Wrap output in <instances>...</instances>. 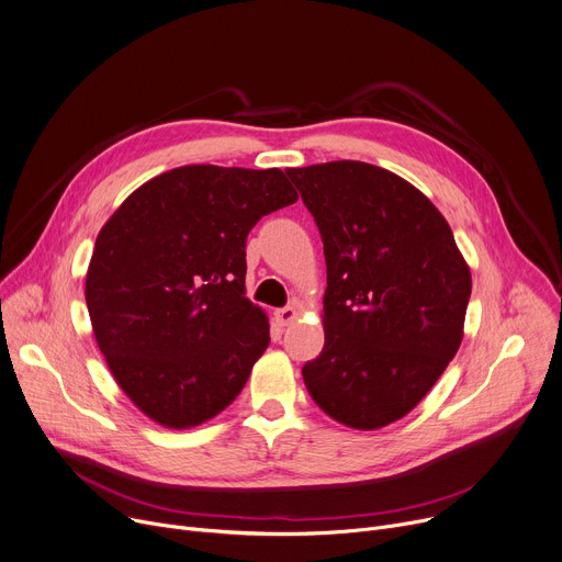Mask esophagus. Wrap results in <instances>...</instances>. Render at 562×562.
Instances as JSON below:
<instances>
[{"instance_id":"1","label":"esophagus","mask_w":562,"mask_h":562,"mask_svg":"<svg viewBox=\"0 0 562 562\" xmlns=\"http://www.w3.org/2000/svg\"><path fill=\"white\" fill-rule=\"evenodd\" d=\"M297 314H300L297 304H289V307L276 312V321H278L282 327H286V325H291V323L297 318Z\"/></svg>"}]
</instances>
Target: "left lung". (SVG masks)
<instances>
[{
	"label": "left lung",
	"mask_w": 562,
	"mask_h": 562,
	"mask_svg": "<svg viewBox=\"0 0 562 562\" xmlns=\"http://www.w3.org/2000/svg\"><path fill=\"white\" fill-rule=\"evenodd\" d=\"M325 244V347L302 379L325 415L379 430L430 392L464 338L471 269L435 203L363 161L289 168Z\"/></svg>",
	"instance_id": "8db88e82"
}]
</instances>
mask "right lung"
Listing matches in <instances>:
<instances>
[{"instance_id":"1","label":"right lung","mask_w":562,"mask_h":562,"mask_svg":"<svg viewBox=\"0 0 562 562\" xmlns=\"http://www.w3.org/2000/svg\"><path fill=\"white\" fill-rule=\"evenodd\" d=\"M297 201L282 170L181 166L136 188L95 237L85 297L119 387L170 430L217 417L269 347L246 297V235Z\"/></svg>"}]
</instances>
